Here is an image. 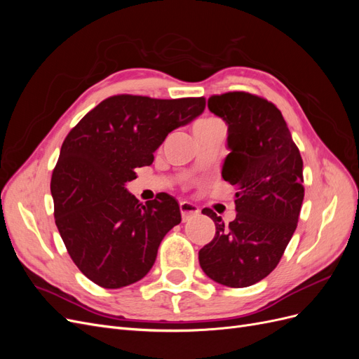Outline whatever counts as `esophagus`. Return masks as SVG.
Wrapping results in <instances>:
<instances>
[{
    "instance_id": "esophagus-1",
    "label": "esophagus",
    "mask_w": 359,
    "mask_h": 359,
    "mask_svg": "<svg viewBox=\"0 0 359 359\" xmlns=\"http://www.w3.org/2000/svg\"><path fill=\"white\" fill-rule=\"evenodd\" d=\"M180 210H181V215H182V222L190 220L191 217H196L199 214V208L191 202H181L180 203Z\"/></svg>"
}]
</instances>
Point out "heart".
Listing matches in <instances>:
<instances>
[{"label":"heart","instance_id":"obj_1","mask_svg":"<svg viewBox=\"0 0 359 359\" xmlns=\"http://www.w3.org/2000/svg\"><path fill=\"white\" fill-rule=\"evenodd\" d=\"M210 121H212V119H203V121H199L196 126H199V124H205V123H210ZM194 126V127H196Z\"/></svg>","mask_w":359,"mask_h":359}]
</instances>
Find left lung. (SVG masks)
<instances>
[{
	"label": "left lung",
	"instance_id": "1",
	"mask_svg": "<svg viewBox=\"0 0 359 359\" xmlns=\"http://www.w3.org/2000/svg\"><path fill=\"white\" fill-rule=\"evenodd\" d=\"M208 109L227 126L229 154L222 177L235 187V220L229 224L210 208L215 235L199 252L211 280L247 287L265 278L283 256L297 229L304 199L302 158L277 107L248 93L208 99Z\"/></svg>",
	"mask_w": 359,
	"mask_h": 359
}]
</instances>
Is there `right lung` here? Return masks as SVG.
<instances>
[{
	"mask_svg": "<svg viewBox=\"0 0 359 359\" xmlns=\"http://www.w3.org/2000/svg\"><path fill=\"white\" fill-rule=\"evenodd\" d=\"M203 109V97L114 95L64 140L50 181L55 224L73 262L95 285L118 289L144 278L163 238L181 223L170 194L140 203L126 187L136 168L153 165L166 136Z\"/></svg>",
	"mask_w": 359,
	"mask_h": 359,
	"instance_id": "1",
	"label": "right lung"
}]
</instances>
